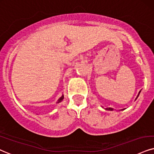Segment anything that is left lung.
<instances>
[{"label":"left lung","instance_id":"1","mask_svg":"<svg viewBox=\"0 0 154 154\" xmlns=\"http://www.w3.org/2000/svg\"><path fill=\"white\" fill-rule=\"evenodd\" d=\"M139 93H140V91H139V94H138L137 97H139ZM106 110H109V111H112V110H113V109H112V108H110V107H109V108H106Z\"/></svg>","mask_w":154,"mask_h":154}]
</instances>
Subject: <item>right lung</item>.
I'll return each mask as SVG.
<instances>
[{
	"label": "right lung",
	"mask_w": 154,
	"mask_h": 154,
	"mask_svg": "<svg viewBox=\"0 0 154 154\" xmlns=\"http://www.w3.org/2000/svg\"><path fill=\"white\" fill-rule=\"evenodd\" d=\"M63 99H64V96H63H63H62L61 97H60V98L59 99V100H58V102H57V103H59V102H61V101L62 100H63Z\"/></svg>",
	"instance_id": "add662e5"
}]
</instances>
